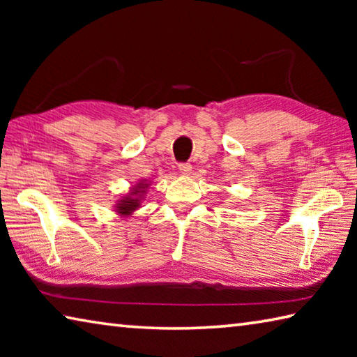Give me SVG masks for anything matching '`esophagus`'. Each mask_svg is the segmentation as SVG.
Here are the masks:
<instances>
[{"instance_id": "esophagus-1", "label": "esophagus", "mask_w": 357, "mask_h": 357, "mask_svg": "<svg viewBox=\"0 0 357 357\" xmlns=\"http://www.w3.org/2000/svg\"><path fill=\"white\" fill-rule=\"evenodd\" d=\"M179 172L183 174H189L192 172V165L189 164V162H181L179 164Z\"/></svg>"}]
</instances>
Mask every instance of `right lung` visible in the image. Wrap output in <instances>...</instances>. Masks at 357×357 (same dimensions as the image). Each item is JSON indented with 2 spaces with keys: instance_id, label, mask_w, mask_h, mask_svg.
<instances>
[{
  "instance_id": "obj_1",
  "label": "right lung",
  "mask_w": 357,
  "mask_h": 357,
  "mask_svg": "<svg viewBox=\"0 0 357 357\" xmlns=\"http://www.w3.org/2000/svg\"><path fill=\"white\" fill-rule=\"evenodd\" d=\"M143 189H144V184L140 183V185H137L135 189L132 190V193H130V195H137V199L128 195V197L123 198V200L118 203V211H119L121 214H130V213H134L135 208L140 206V204H138V195H140V193H143Z\"/></svg>"
}]
</instances>
